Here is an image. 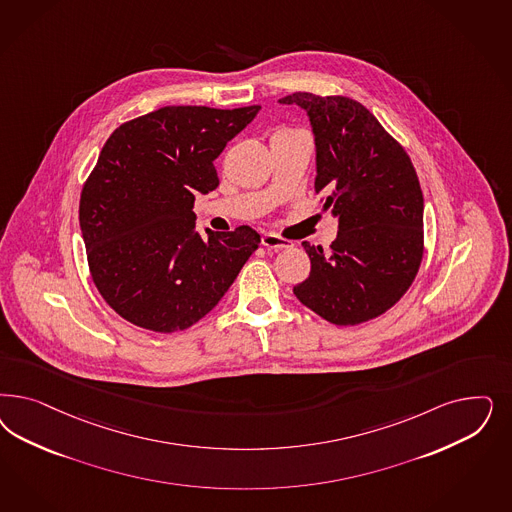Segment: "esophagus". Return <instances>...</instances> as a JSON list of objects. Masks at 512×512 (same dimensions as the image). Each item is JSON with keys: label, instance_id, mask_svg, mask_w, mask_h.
I'll return each mask as SVG.
<instances>
[{"label": "esophagus", "instance_id": "obj_1", "mask_svg": "<svg viewBox=\"0 0 512 512\" xmlns=\"http://www.w3.org/2000/svg\"><path fill=\"white\" fill-rule=\"evenodd\" d=\"M262 245H264L265 248H273V250L292 247L290 241L282 239V237L275 235V233H264V235H262Z\"/></svg>", "mask_w": 512, "mask_h": 512}]
</instances>
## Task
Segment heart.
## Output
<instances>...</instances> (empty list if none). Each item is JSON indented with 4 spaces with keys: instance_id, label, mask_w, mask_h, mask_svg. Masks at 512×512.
Here are the masks:
<instances>
[{
    "instance_id": "1",
    "label": "heart",
    "mask_w": 512,
    "mask_h": 512,
    "mask_svg": "<svg viewBox=\"0 0 512 512\" xmlns=\"http://www.w3.org/2000/svg\"><path fill=\"white\" fill-rule=\"evenodd\" d=\"M286 132H288V130H286Z\"/></svg>"
}]
</instances>
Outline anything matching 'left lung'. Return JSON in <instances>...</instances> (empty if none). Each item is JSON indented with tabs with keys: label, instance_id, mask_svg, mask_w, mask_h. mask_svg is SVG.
<instances>
[{
	"label": "left lung",
	"instance_id": "8db88e82",
	"mask_svg": "<svg viewBox=\"0 0 512 512\" xmlns=\"http://www.w3.org/2000/svg\"><path fill=\"white\" fill-rule=\"evenodd\" d=\"M307 111L316 145L314 190L339 220L337 239L303 247L311 273L297 299L335 326H356L394 307L424 256V198L413 162L362 103L296 92L279 99Z\"/></svg>",
	"mask_w": 512,
	"mask_h": 512
}]
</instances>
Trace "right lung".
Listing matches in <instances>:
<instances>
[{"mask_svg":"<svg viewBox=\"0 0 512 512\" xmlns=\"http://www.w3.org/2000/svg\"><path fill=\"white\" fill-rule=\"evenodd\" d=\"M260 105L162 107L118 126L81 192L79 222L92 281L124 320L173 333L228 292L260 245L250 226L207 239L194 199L218 186L220 152Z\"/></svg>","mask_w":512,"mask_h":512,"instance_id":"right-lung-1","label":"right lung"}]
</instances>
